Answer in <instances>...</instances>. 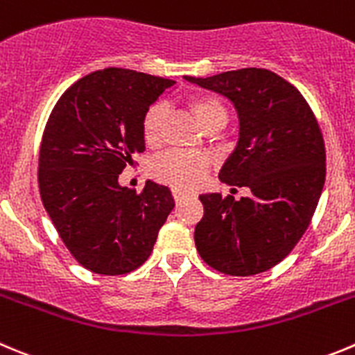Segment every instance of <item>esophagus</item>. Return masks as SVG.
Wrapping results in <instances>:
<instances>
[{
  "label": "esophagus",
  "mask_w": 355,
  "mask_h": 355,
  "mask_svg": "<svg viewBox=\"0 0 355 355\" xmlns=\"http://www.w3.org/2000/svg\"><path fill=\"white\" fill-rule=\"evenodd\" d=\"M187 196V193H184V191H182V189H173V198H175V201H182L184 200V198Z\"/></svg>",
  "instance_id": "34e87169"
}]
</instances>
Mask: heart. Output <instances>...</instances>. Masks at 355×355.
I'll list each match as a JSON object with an SVG mask.
<instances>
[{"instance_id":"1","label":"heart","mask_w":355,"mask_h":355,"mask_svg":"<svg viewBox=\"0 0 355 355\" xmlns=\"http://www.w3.org/2000/svg\"><path fill=\"white\" fill-rule=\"evenodd\" d=\"M189 108L205 129L218 122L226 124V107L215 96H193L189 99ZM164 119H166V107L162 103H154L144 115L141 135H144L145 144L150 147L157 145L161 140ZM150 171L152 177L162 184H168L175 189H194L205 180V175L208 171V159L194 152H168L152 162Z\"/></svg>"}]
</instances>
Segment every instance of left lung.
I'll use <instances>...</instances> for the list:
<instances>
[{"label":"left lung","mask_w":355,"mask_h":355,"mask_svg":"<svg viewBox=\"0 0 355 355\" xmlns=\"http://www.w3.org/2000/svg\"><path fill=\"white\" fill-rule=\"evenodd\" d=\"M185 80L226 96L236 108L240 137L218 178L250 191L238 201L231 194H201L198 252L224 275L263 273L296 247L322 194L326 148L315 115L301 92L270 69Z\"/></svg>","instance_id":"1"}]
</instances>
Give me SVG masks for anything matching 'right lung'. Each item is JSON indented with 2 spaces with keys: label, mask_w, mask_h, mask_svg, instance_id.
I'll list each match as a JSON object with an SVG mask.
<instances>
[{
  "label": "right lung",
  "mask_w": 355,
  "mask_h": 355,
  "mask_svg": "<svg viewBox=\"0 0 355 355\" xmlns=\"http://www.w3.org/2000/svg\"><path fill=\"white\" fill-rule=\"evenodd\" d=\"M175 82L124 68L89 73L66 89L43 131L38 185L43 207L71 256L99 275L145 263L173 210L166 185L141 193L119 175L145 150L141 121Z\"/></svg>",
  "instance_id": "right-lung-1"
}]
</instances>
